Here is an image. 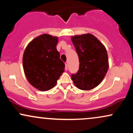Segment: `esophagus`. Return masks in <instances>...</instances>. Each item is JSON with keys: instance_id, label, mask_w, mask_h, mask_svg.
Masks as SVG:
<instances>
[{"instance_id": "34e87169", "label": "esophagus", "mask_w": 133, "mask_h": 133, "mask_svg": "<svg viewBox=\"0 0 133 133\" xmlns=\"http://www.w3.org/2000/svg\"><path fill=\"white\" fill-rule=\"evenodd\" d=\"M65 71H67V70H68V64L67 63L65 64Z\"/></svg>"}]
</instances>
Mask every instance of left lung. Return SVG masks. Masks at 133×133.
I'll list each match as a JSON object with an SVG mask.
<instances>
[{
  "label": "left lung",
  "mask_w": 133,
  "mask_h": 133,
  "mask_svg": "<svg viewBox=\"0 0 133 133\" xmlns=\"http://www.w3.org/2000/svg\"><path fill=\"white\" fill-rule=\"evenodd\" d=\"M71 40L79 60V71L72 74V80L79 89H94L102 82L109 68L106 47L89 33L72 36Z\"/></svg>",
  "instance_id": "obj_1"
}]
</instances>
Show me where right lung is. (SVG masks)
Here are the masks:
<instances>
[{"mask_svg": "<svg viewBox=\"0 0 133 133\" xmlns=\"http://www.w3.org/2000/svg\"><path fill=\"white\" fill-rule=\"evenodd\" d=\"M57 42V37L44 34L30 41L24 51L25 75L30 84L39 91L54 88L64 72L65 64L56 49Z\"/></svg>", "mask_w": 133, "mask_h": 133, "instance_id": "obj_1", "label": "right lung"}]
</instances>
